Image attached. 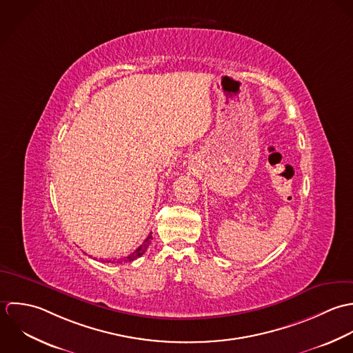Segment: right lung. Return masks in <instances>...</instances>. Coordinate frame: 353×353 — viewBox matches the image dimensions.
<instances>
[{
	"instance_id": "obj_1",
	"label": "right lung",
	"mask_w": 353,
	"mask_h": 353,
	"mask_svg": "<svg viewBox=\"0 0 353 353\" xmlns=\"http://www.w3.org/2000/svg\"><path fill=\"white\" fill-rule=\"evenodd\" d=\"M151 239H152V236H151V232H150V234L147 236V239L141 243V245L132 252V254H130L128 256H125V258H123V259H119L117 261V263H125V262H132V261H135V259H138V258H141V255L145 252V250L148 248V245H150V243H151ZM108 263H114V261H106Z\"/></svg>"
}]
</instances>
